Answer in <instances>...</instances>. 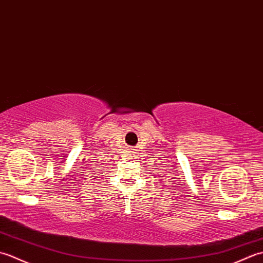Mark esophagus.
Segmentation results:
<instances>
[{
  "label": "esophagus",
  "instance_id": "1",
  "mask_svg": "<svg viewBox=\"0 0 263 263\" xmlns=\"http://www.w3.org/2000/svg\"><path fill=\"white\" fill-rule=\"evenodd\" d=\"M131 150H133V149H131ZM132 154H133V153H132Z\"/></svg>",
  "mask_w": 263,
  "mask_h": 263
}]
</instances>
